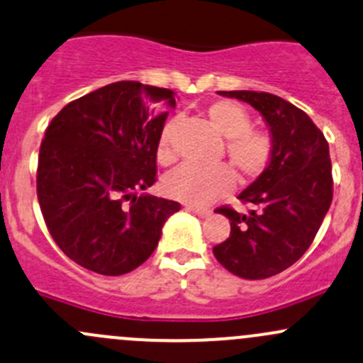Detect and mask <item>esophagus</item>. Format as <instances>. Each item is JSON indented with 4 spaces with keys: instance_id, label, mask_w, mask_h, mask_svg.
Here are the masks:
<instances>
[{
    "instance_id": "esophagus-1",
    "label": "esophagus",
    "mask_w": 363,
    "mask_h": 363,
    "mask_svg": "<svg viewBox=\"0 0 363 363\" xmlns=\"http://www.w3.org/2000/svg\"><path fill=\"white\" fill-rule=\"evenodd\" d=\"M186 211L188 212H193L196 213L198 217H208L212 213V211H208V208H201V207H193V205H186Z\"/></svg>"
}]
</instances>
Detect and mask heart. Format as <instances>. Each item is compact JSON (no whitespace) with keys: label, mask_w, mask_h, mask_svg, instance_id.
<instances>
[{"label":"heart","mask_w":363,"mask_h":363,"mask_svg":"<svg viewBox=\"0 0 363 363\" xmlns=\"http://www.w3.org/2000/svg\"><path fill=\"white\" fill-rule=\"evenodd\" d=\"M208 121L226 139V155L238 179L249 182L257 179L273 158V139L268 132L252 127L250 114L243 106L233 101H216L207 108ZM172 130L169 123L158 139V162L169 165L174 162ZM235 177L228 165L196 167L182 165L163 179V191L170 198L193 205H205L231 191Z\"/></svg>","instance_id":"obj_1"}]
</instances>
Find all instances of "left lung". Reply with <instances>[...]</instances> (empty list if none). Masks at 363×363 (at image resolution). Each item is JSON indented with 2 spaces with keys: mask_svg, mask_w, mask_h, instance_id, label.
<instances>
[{
  "mask_svg": "<svg viewBox=\"0 0 363 363\" xmlns=\"http://www.w3.org/2000/svg\"><path fill=\"white\" fill-rule=\"evenodd\" d=\"M257 109L273 139L268 169L238 194L249 213L217 208L230 219L217 261L245 280L281 273L310 249L333 201V165L325 137L306 113L266 91H219Z\"/></svg>",
  "mask_w": 363,
  "mask_h": 363,
  "instance_id": "1",
  "label": "left lung"
}]
</instances>
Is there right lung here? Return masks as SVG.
Returning a JSON list of instances; mask_svg holds the SVG:
<instances>
[{"mask_svg":"<svg viewBox=\"0 0 363 363\" xmlns=\"http://www.w3.org/2000/svg\"><path fill=\"white\" fill-rule=\"evenodd\" d=\"M169 89L116 82L69 102L48 125L38 158L41 213L76 264L118 277L155 252L177 201L144 191L156 181V151Z\"/></svg>","mask_w":363,"mask_h":363,"instance_id":"obj_1","label":"right lung"}]
</instances>
